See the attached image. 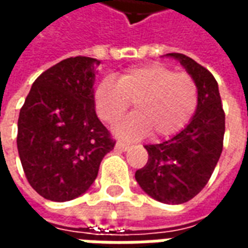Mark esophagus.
Instances as JSON below:
<instances>
[{
    "label": "esophagus",
    "instance_id": "34e87169",
    "mask_svg": "<svg viewBox=\"0 0 248 248\" xmlns=\"http://www.w3.org/2000/svg\"><path fill=\"white\" fill-rule=\"evenodd\" d=\"M130 147H131V146L127 145V143H124V142H117V143H115V149H117V150L127 151L130 150Z\"/></svg>",
    "mask_w": 248,
    "mask_h": 248
}]
</instances>
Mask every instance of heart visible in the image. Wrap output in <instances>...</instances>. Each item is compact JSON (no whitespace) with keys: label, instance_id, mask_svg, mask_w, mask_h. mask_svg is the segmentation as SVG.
Returning <instances> with one entry per match:
<instances>
[{"label":"heart","instance_id":"obj_1","mask_svg":"<svg viewBox=\"0 0 248 248\" xmlns=\"http://www.w3.org/2000/svg\"><path fill=\"white\" fill-rule=\"evenodd\" d=\"M134 102L137 113L115 127V135L135 140L153 133L154 138L177 134L197 108V85L187 73L162 65L138 66L119 76L105 78L94 90V106L105 124H114Z\"/></svg>","mask_w":248,"mask_h":248}]
</instances>
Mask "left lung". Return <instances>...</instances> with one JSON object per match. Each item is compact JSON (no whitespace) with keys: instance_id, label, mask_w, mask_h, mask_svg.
I'll use <instances>...</instances> for the list:
<instances>
[{"instance_id":"left-lung-1","label":"left lung","mask_w":248,"mask_h":248,"mask_svg":"<svg viewBox=\"0 0 248 248\" xmlns=\"http://www.w3.org/2000/svg\"><path fill=\"white\" fill-rule=\"evenodd\" d=\"M186 69L198 90L195 113L170 140L147 145L149 159L135 172L143 191L158 202L181 204L206 186L223 149L224 111L214 76L190 57L169 53Z\"/></svg>"}]
</instances>
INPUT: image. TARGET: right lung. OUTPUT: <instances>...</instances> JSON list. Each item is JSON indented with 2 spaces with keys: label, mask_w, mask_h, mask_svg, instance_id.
Returning a JSON list of instances; mask_svg holds the SVG:
<instances>
[{
  "label": "right lung",
  "mask_w": 248,
  "mask_h": 248,
  "mask_svg": "<svg viewBox=\"0 0 248 248\" xmlns=\"http://www.w3.org/2000/svg\"><path fill=\"white\" fill-rule=\"evenodd\" d=\"M99 65L95 58L71 57L51 66L19 111V159L30 186L45 199L67 202L85 194L114 149L94 106Z\"/></svg>",
  "instance_id": "obj_1"
}]
</instances>
